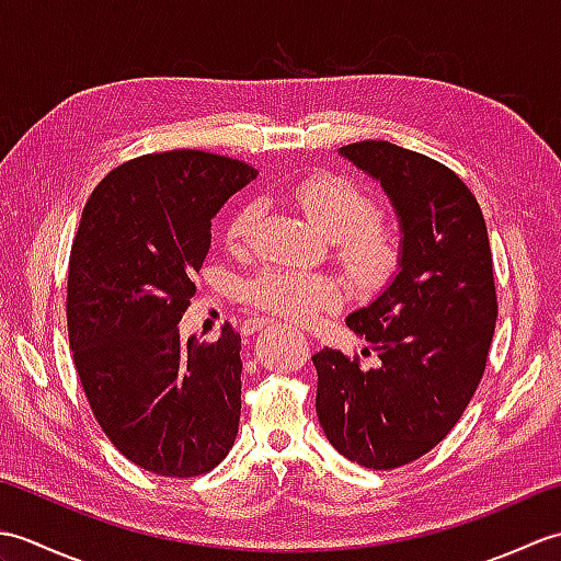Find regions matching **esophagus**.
Listing matches in <instances>:
<instances>
[{"label": "esophagus", "mask_w": 561, "mask_h": 561, "mask_svg": "<svg viewBox=\"0 0 561 561\" xmlns=\"http://www.w3.org/2000/svg\"><path fill=\"white\" fill-rule=\"evenodd\" d=\"M265 325H270V320H267V318H250L248 323H245V328H248L250 332H255V330L265 328Z\"/></svg>", "instance_id": "1"}]
</instances>
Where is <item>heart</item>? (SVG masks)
I'll return each instance as SVG.
<instances>
[{"label": "heart", "mask_w": 561, "mask_h": 561, "mask_svg": "<svg viewBox=\"0 0 561 561\" xmlns=\"http://www.w3.org/2000/svg\"><path fill=\"white\" fill-rule=\"evenodd\" d=\"M306 219L330 241H335L340 265L362 282H378L396 270L400 236L392 226L374 219L376 205L368 193L347 178L323 175L301 183L294 193ZM257 202H245L226 226V245L245 250L260 221ZM243 296L260 311L287 318L291 323H311L332 311L340 301V287L320 274H301L267 267L243 284Z\"/></svg>", "instance_id": "heart-1"}]
</instances>
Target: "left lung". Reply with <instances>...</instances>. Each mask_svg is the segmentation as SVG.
Here are the masks:
<instances>
[{
  "instance_id": "left-lung-1",
  "label": "left lung",
  "mask_w": 561,
  "mask_h": 561,
  "mask_svg": "<svg viewBox=\"0 0 561 561\" xmlns=\"http://www.w3.org/2000/svg\"><path fill=\"white\" fill-rule=\"evenodd\" d=\"M340 157L383 187L400 260L347 316L378 362L320 350L316 412L344 458L392 470L440 444L480 386L496 323L492 250L478 199L444 163L390 141H356Z\"/></svg>"
}]
</instances>
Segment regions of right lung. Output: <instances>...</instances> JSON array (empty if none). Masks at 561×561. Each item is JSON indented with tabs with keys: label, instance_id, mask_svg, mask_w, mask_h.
<instances>
[{
	"label": "right lung",
	"instance_id": "obj_1",
	"mask_svg": "<svg viewBox=\"0 0 561 561\" xmlns=\"http://www.w3.org/2000/svg\"><path fill=\"white\" fill-rule=\"evenodd\" d=\"M257 171L205 151L147 153L93 190L69 255L67 325L83 392L113 446L163 478L229 456L241 420V335L181 340L211 219Z\"/></svg>",
	"mask_w": 561,
	"mask_h": 561
}]
</instances>
